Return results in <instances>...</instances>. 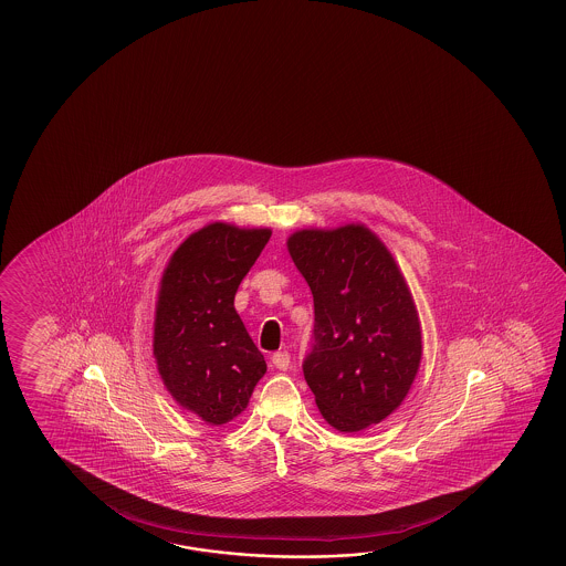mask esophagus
<instances>
[{
	"instance_id": "esophagus-1",
	"label": "esophagus",
	"mask_w": 566,
	"mask_h": 566,
	"mask_svg": "<svg viewBox=\"0 0 566 566\" xmlns=\"http://www.w3.org/2000/svg\"><path fill=\"white\" fill-rule=\"evenodd\" d=\"M273 366L279 368V370H287L289 366H291V354L289 352H277V354H273Z\"/></svg>"
}]
</instances>
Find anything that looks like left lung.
Instances as JSON below:
<instances>
[{"label": "left lung", "mask_w": 566, "mask_h": 566, "mask_svg": "<svg viewBox=\"0 0 566 566\" xmlns=\"http://www.w3.org/2000/svg\"><path fill=\"white\" fill-rule=\"evenodd\" d=\"M289 254L312 289L315 324L303 376L325 421L356 433L409 395L421 322L390 251L364 224L297 230Z\"/></svg>", "instance_id": "8db88e82"}]
</instances>
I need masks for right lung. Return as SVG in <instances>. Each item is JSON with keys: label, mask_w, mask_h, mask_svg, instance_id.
<instances>
[{"label": "right lung", "mask_w": 566, "mask_h": 566, "mask_svg": "<svg viewBox=\"0 0 566 566\" xmlns=\"http://www.w3.org/2000/svg\"><path fill=\"white\" fill-rule=\"evenodd\" d=\"M271 239V229L212 222L171 254L157 293L154 356L174 400L208 424L247 409L266 373L234 295Z\"/></svg>", "instance_id": "obj_1"}]
</instances>
